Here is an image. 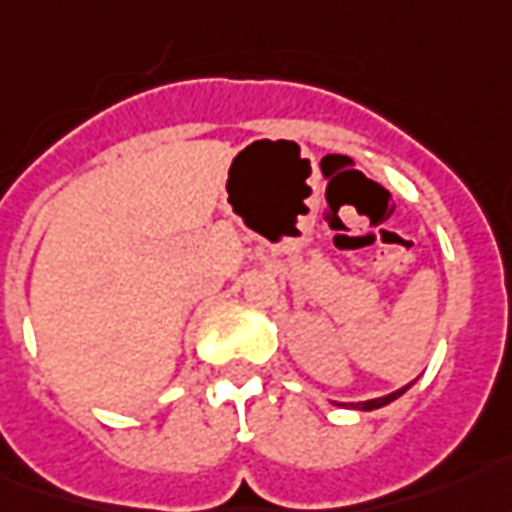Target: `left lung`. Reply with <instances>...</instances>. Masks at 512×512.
<instances>
[{"mask_svg": "<svg viewBox=\"0 0 512 512\" xmlns=\"http://www.w3.org/2000/svg\"><path fill=\"white\" fill-rule=\"evenodd\" d=\"M412 384H406V387H401V390H395V393L384 395V398H371V401H363V404H352L354 409H365V412H371V409H379V406H387L390 401H395L398 395H404L406 390H409Z\"/></svg>", "mask_w": 512, "mask_h": 512, "instance_id": "1", "label": "left lung"}]
</instances>
